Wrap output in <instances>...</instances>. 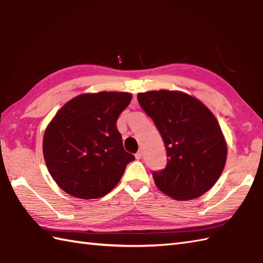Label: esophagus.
Instances as JSON below:
<instances>
[{"mask_svg": "<svg viewBox=\"0 0 263 263\" xmlns=\"http://www.w3.org/2000/svg\"><path fill=\"white\" fill-rule=\"evenodd\" d=\"M142 156H143V152H142V151H138L137 153L135 154L136 160H141V159H142Z\"/></svg>", "mask_w": 263, "mask_h": 263, "instance_id": "1", "label": "esophagus"}]
</instances>
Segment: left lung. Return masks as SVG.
Instances as JSON below:
<instances>
[{
    "mask_svg": "<svg viewBox=\"0 0 263 263\" xmlns=\"http://www.w3.org/2000/svg\"><path fill=\"white\" fill-rule=\"evenodd\" d=\"M137 99L165 145L166 167L153 172L157 188L177 200L202 196L226 163L227 144L217 119L201 101L181 91H148Z\"/></svg>",
    "mask_w": 263,
    "mask_h": 263,
    "instance_id": "left-lung-1",
    "label": "left lung"
}]
</instances>
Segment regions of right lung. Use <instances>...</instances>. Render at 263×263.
Returning a JSON list of instances; mask_svg holds the SVG:
<instances>
[{"mask_svg":"<svg viewBox=\"0 0 263 263\" xmlns=\"http://www.w3.org/2000/svg\"><path fill=\"white\" fill-rule=\"evenodd\" d=\"M128 92L83 93L66 102L46 128L43 153L51 178L68 195L97 199L118 184L135 160L122 146L117 119Z\"/></svg>","mask_w":263,"mask_h":263,"instance_id":"1","label":"right lung"}]
</instances>
